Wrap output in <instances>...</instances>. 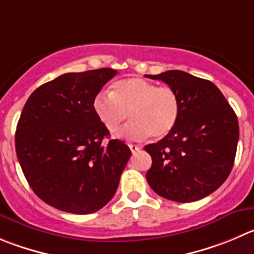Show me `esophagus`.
<instances>
[{
    "label": "esophagus",
    "mask_w": 254,
    "mask_h": 254,
    "mask_svg": "<svg viewBox=\"0 0 254 254\" xmlns=\"http://www.w3.org/2000/svg\"><path fill=\"white\" fill-rule=\"evenodd\" d=\"M128 147H129V149H131L132 153H136V152H138L139 149H141V146H138V144H132V143H129Z\"/></svg>",
    "instance_id": "34e87169"
}]
</instances>
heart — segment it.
<instances>
[{
  "mask_svg": "<svg viewBox=\"0 0 254 254\" xmlns=\"http://www.w3.org/2000/svg\"><path fill=\"white\" fill-rule=\"evenodd\" d=\"M92 108L101 125L113 136L122 132L129 113L133 122L126 129L128 138L143 139L151 134L163 138L177 125L181 102L172 87H157L141 77H127L116 81L111 93H97Z\"/></svg>",
  "mask_w": 254,
  "mask_h": 254,
  "instance_id": "heart-1",
  "label": "heart"
}]
</instances>
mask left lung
<instances>
[{
  "label": "left lung",
  "instance_id": "1",
  "mask_svg": "<svg viewBox=\"0 0 254 254\" xmlns=\"http://www.w3.org/2000/svg\"><path fill=\"white\" fill-rule=\"evenodd\" d=\"M178 93L181 112L170 134L144 147L152 157L149 187L161 197L187 203L207 197L231 173L240 126L233 108L208 79L172 69L146 74Z\"/></svg>",
  "mask_w": 254,
  "mask_h": 254
}]
</instances>
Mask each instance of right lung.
<instances>
[{"label":"right lung","mask_w":254,"mask_h":254,"mask_svg":"<svg viewBox=\"0 0 254 254\" xmlns=\"http://www.w3.org/2000/svg\"><path fill=\"white\" fill-rule=\"evenodd\" d=\"M117 74L112 68L64 73L33 91L18 123L14 146L33 192L74 214L97 212L117 190L131 149L102 141L110 132L92 108L95 96Z\"/></svg>","instance_id":"1"}]
</instances>
